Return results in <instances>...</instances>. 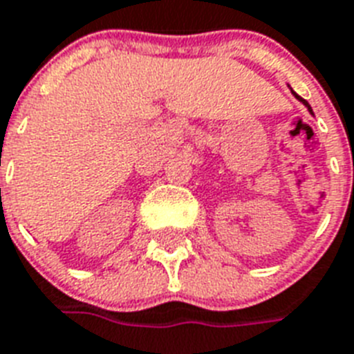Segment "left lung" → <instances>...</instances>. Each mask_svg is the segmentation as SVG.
<instances>
[{
  "label": "left lung",
  "instance_id": "obj_1",
  "mask_svg": "<svg viewBox=\"0 0 354 354\" xmlns=\"http://www.w3.org/2000/svg\"><path fill=\"white\" fill-rule=\"evenodd\" d=\"M289 89H290V86H289ZM290 93H292L294 97L298 98V100H299V102H301V104H304V106H305V107H307V109H309V113H310V115H315V113H313V107H310V106H309V102H307V100H304V98L299 97V95H296V93H294V91H292V89H290Z\"/></svg>",
  "mask_w": 354,
  "mask_h": 354
}]
</instances>
